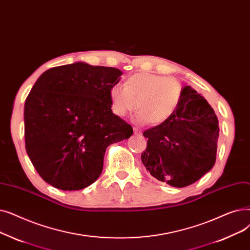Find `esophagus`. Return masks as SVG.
<instances>
[{"label":"esophagus","mask_w":250,"mask_h":250,"mask_svg":"<svg viewBox=\"0 0 250 250\" xmlns=\"http://www.w3.org/2000/svg\"><path fill=\"white\" fill-rule=\"evenodd\" d=\"M133 130H134V134H136V135L141 134V130H139L138 128H133Z\"/></svg>","instance_id":"34e87169"}]
</instances>
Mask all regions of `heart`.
I'll list each match as a JSON object with an SVG mask.
<instances>
[{
	"mask_svg": "<svg viewBox=\"0 0 250 250\" xmlns=\"http://www.w3.org/2000/svg\"><path fill=\"white\" fill-rule=\"evenodd\" d=\"M181 93V84L176 79L141 72L128 77L124 86L112 85L109 97L116 116L125 117L137 106V122L160 124L177 109Z\"/></svg>",
	"mask_w": 250,
	"mask_h": 250,
	"instance_id": "heart-1",
	"label": "heart"
}]
</instances>
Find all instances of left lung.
I'll list each match as a JSON object with an SVG mask.
<instances>
[{"instance_id": "left-lung-1", "label": "left lung", "mask_w": 250, "mask_h": 250, "mask_svg": "<svg viewBox=\"0 0 250 250\" xmlns=\"http://www.w3.org/2000/svg\"><path fill=\"white\" fill-rule=\"evenodd\" d=\"M219 121L215 111L191 86L182 88L174 113L144 132L141 162L152 177L174 187L199 180L216 163Z\"/></svg>"}]
</instances>
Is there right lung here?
Listing matches in <instances>:
<instances>
[{
    "label": "right lung",
    "mask_w": 250,
    "mask_h": 250,
    "mask_svg": "<svg viewBox=\"0 0 250 250\" xmlns=\"http://www.w3.org/2000/svg\"><path fill=\"white\" fill-rule=\"evenodd\" d=\"M122 71L83 62L51 68L24 105L25 148L40 176L61 190H80L102 174L106 147L133 129L111 109L109 91Z\"/></svg>",
    "instance_id": "obj_1"
}]
</instances>
